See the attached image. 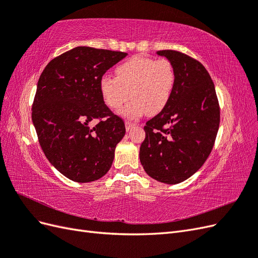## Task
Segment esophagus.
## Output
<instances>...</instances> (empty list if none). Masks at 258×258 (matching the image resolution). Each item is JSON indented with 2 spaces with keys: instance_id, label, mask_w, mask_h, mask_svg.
Returning a JSON list of instances; mask_svg holds the SVG:
<instances>
[{
  "instance_id": "obj_1",
  "label": "esophagus",
  "mask_w": 258,
  "mask_h": 258,
  "mask_svg": "<svg viewBox=\"0 0 258 258\" xmlns=\"http://www.w3.org/2000/svg\"><path fill=\"white\" fill-rule=\"evenodd\" d=\"M124 124H126V130H127V131H129L132 127L135 126L136 123H134L132 121H129V120H126V122H124Z\"/></svg>"
}]
</instances>
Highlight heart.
Returning <instances> with one entry per match:
<instances>
[{
	"label": "heart",
	"instance_id": "heart-1",
	"mask_svg": "<svg viewBox=\"0 0 258 258\" xmlns=\"http://www.w3.org/2000/svg\"><path fill=\"white\" fill-rule=\"evenodd\" d=\"M115 79L103 76L100 91L111 110H118L131 96L121 114L136 119L144 115L161 112L168 104L175 86L174 67L166 58L155 60L138 54L115 69Z\"/></svg>",
	"mask_w": 258,
	"mask_h": 258
}]
</instances>
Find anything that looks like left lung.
<instances>
[{
    "label": "left lung",
    "mask_w": 258,
    "mask_h": 258,
    "mask_svg": "<svg viewBox=\"0 0 258 258\" xmlns=\"http://www.w3.org/2000/svg\"><path fill=\"white\" fill-rule=\"evenodd\" d=\"M174 67L175 86L168 104L144 126L140 161L151 177L177 184L202 167L220 127L213 81L200 62L176 50H159Z\"/></svg>",
    "instance_id": "1"
}]
</instances>
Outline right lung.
I'll return each instance as SVG.
<instances>
[{"label": "right lung", "mask_w": 258, "mask_h": 258, "mask_svg": "<svg viewBox=\"0 0 258 258\" xmlns=\"http://www.w3.org/2000/svg\"><path fill=\"white\" fill-rule=\"evenodd\" d=\"M127 54L80 46L52 59L37 82L32 121L38 142L51 165L74 182L105 175L126 132L104 103L100 81Z\"/></svg>", "instance_id": "1"}]
</instances>
